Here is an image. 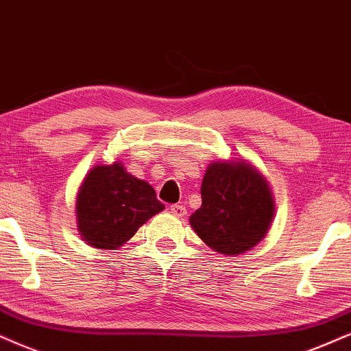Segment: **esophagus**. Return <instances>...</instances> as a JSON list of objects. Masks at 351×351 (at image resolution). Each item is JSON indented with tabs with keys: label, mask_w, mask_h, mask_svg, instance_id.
<instances>
[{
	"label": "esophagus",
	"mask_w": 351,
	"mask_h": 351,
	"mask_svg": "<svg viewBox=\"0 0 351 351\" xmlns=\"http://www.w3.org/2000/svg\"><path fill=\"white\" fill-rule=\"evenodd\" d=\"M170 212L175 217H184L186 214H188V208H186L184 206H181V204H173V206H170Z\"/></svg>",
	"instance_id": "34e87169"
}]
</instances>
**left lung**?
Returning <instances> with one entry per match:
<instances>
[{
	"label": "left lung",
	"instance_id": "8db88e82",
	"mask_svg": "<svg viewBox=\"0 0 351 351\" xmlns=\"http://www.w3.org/2000/svg\"><path fill=\"white\" fill-rule=\"evenodd\" d=\"M201 196L202 206L189 223L210 250L234 257L265 238L275 214L274 194L252 163L214 160L202 178Z\"/></svg>",
	"mask_w": 351,
	"mask_h": 351
}]
</instances>
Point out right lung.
Returning <instances> with one entry per match:
<instances>
[{"label":"right lung","mask_w":351,"mask_h":351,"mask_svg":"<svg viewBox=\"0 0 351 351\" xmlns=\"http://www.w3.org/2000/svg\"><path fill=\"white\" fill-rule=\"evenodd\" d=\"M163 208L152 186L128 173L121 162L95 165L77 191V230L95 250H118Z\"/></svg>","instance_id":"right-lung-1"}]
</instances>
